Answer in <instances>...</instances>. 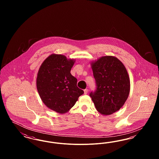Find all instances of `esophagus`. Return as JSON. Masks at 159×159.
<instances>
[{
	"label": "esophagus",
	"mask_w": 159,
	"mask_h": 159,
	"mask_svg": "<svg viewBox=\"0 0 159 159\" xmlns=\"http://www.w3.org/2000/svg\"><path fill=\"white\" fill-rule=\"evenodd\" d=\"M88 90L87 89H85L84 90V93L86 95V94H87L88 93Z\"/></svg>",
	"instance_id": "obj_1"
}]
</instances>
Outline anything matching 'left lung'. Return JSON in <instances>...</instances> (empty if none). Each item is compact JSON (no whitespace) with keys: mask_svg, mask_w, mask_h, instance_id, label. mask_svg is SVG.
<instances>
[{"mask_svg":"<svg viewBox=\"0 0 159 159\" xmlns=\"http://www.w3.org/2000/svg\"><path fill=\"white\" fill-rule=\"evenodd\" d=\"M97 90L90 97L99 113L108 116L120 110L128 98L130 79L124 64L114 56L91 62Z\"/></svg>","mask_w":159,"mask_h":159,"instance_id":"1","label":"left lung"}]
</instances>
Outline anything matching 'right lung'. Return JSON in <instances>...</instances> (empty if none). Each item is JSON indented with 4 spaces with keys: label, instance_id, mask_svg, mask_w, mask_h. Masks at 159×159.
<instances>
[{
    "label": "right lung",
    "instance_id": "add662e5",
    "mask_svg": "<svg viewBox=\"0 0 159 159\" xmlns=\"http://www.w3.org/2000/svg\"><path fill=\"white\" fill-rule=\"evenodd\" d=\"M75 61L64 55L53 53L39 69L36 86L39 96L48 108L57 113L68 112L84 93L70 73Z\"/></svg>",
    "mask_w": 159,
    "mask_h": 159
}]
</instances>
